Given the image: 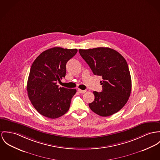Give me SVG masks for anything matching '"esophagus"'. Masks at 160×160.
I'll use <instances>...</instances> for the list:
<instances>
[{"instance_id": "34e87169", "label": "esophagus", "mask_w": 160, "mask_h": 160, "mask_svg": "<svg viewBox=\"0 0 160 160\" xmlns=\"http://www.w3.org/2000/svg\"><path fill=\"white\" fill-rule=\"evenodd\" d=\"M78 92L79 93H81V94H83L86 92V90H82V89H78Z\"/></svg>"}]
</instances>
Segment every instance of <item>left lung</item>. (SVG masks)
Listing matches in <instances>:
<instances>
[{
  "mask_svg": "<svg viewBox=\"0 0 160 160\" xmlns=\"http://www.w3.org/2000/svg\"><path fill=\"white\" fill-rule=\"evenodd\" d=\"M81 57L93 74L101 76L102 91H94V100L89 103L91 110L107 117L122 109L132 91V80L127 62L116 50L109 48L79 49Z\"/></svg>",
  "mask_w": 160,
  "mask_h": 160,
  "instance_id": "1",
  "label": "left lung"
}]
</instances>
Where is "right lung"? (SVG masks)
I'll use <instances>...</instances> for the list:
<instances>
[{
	"mask_svg": "<svg viewBox=\"0 0 160 160\" xmlns=\"http://www.w3.org/2000/svg\"><path fill=\"white\" fill-rule=\"evenodd\" d=\"M77 49L59 47L42 52L33 62L28 78L27 90L32 104L41 115L58 118L69 110L77 91L57 85L66 73V65Z\"/></svg>",
	"mask_w": 160,
	"mask_h": 160,
	"instance_id": "right-lung-1",
	"label": "right lung"
}]
</instances>
